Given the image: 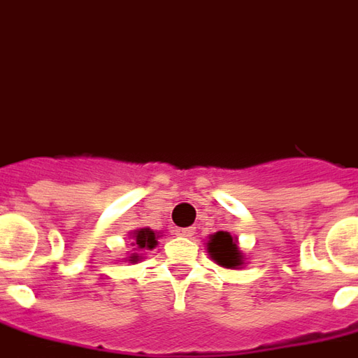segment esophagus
Segmentation results:
<instances>
[{
    "label": "esophagus",
    "mask_w": 358,
    "mask_h": 358,
    "mask_svg": "<svg viewBox=\"0 0 358 358\" xmlns=\"http://www.w3.org/2000/svg\"><path fill=\"white\" fill-rule=\"evenodd\" d=\"M180 235V237H192L193 235V229H189V227H186V229H178L176 231Z\"/></svg>",
    "instance_id": "esophagus-1"
}]
</instances>
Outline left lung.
Masks as SVG:
<instances>
[{
  "mask_svg": "<svg viewBox=\"0 0 358 358\" xmlns=\"http://www.w3.org/2000/svg\"><path fill=\"white\" fill-rule=\"evenodd\" d=\"M208 254L213 256V260H216L220 266L224 267H237L243 264V256L237 248V241L226 231H218L210 237Z\"/></svg>",
  "mask_w": 358,
  "mask_h": 358,
  "instance_id": "8db88e82",
  "label": "left lung"
}]
</instances>
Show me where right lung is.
I'll list each match as a JSON object with an SVG mask.
<instances>
[{"label": "right lung", "instance_id": "1", "mask_svg": "<svg viewBox=\"0 0 358 358\" xmlns=\"http://www.w3.org/2000/svg\"><path fill=\"white\" fill-rule=\"evenodd\" d=\"M157 245V239H155V233L150 229V227H144V229H138V231L132 233V246L136 248H153ZM138 260V254H134L131 258V262Z\"/></svg>", "mask_w": 358, "mask_h": 358}]
</instances>
